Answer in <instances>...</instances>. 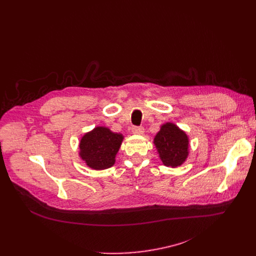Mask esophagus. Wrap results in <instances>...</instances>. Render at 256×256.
I'll return each instance as SVG.
<instances>
[{
    "mask_svg": "<svg viewBox=\"0 0 256 256\" xmlns=\"http://www.w3.org/2000/svg\"><path fill=\"white\" fill-rule=\"evenodd\" d=\"M132 132L136 134H142L144 132V128L142 126H132Z\"/></svg>",
    "mask_w": 256,
    "mask_h": 256,
    "instance_id": "34e87169",
    "label": "esophagus"
}]
</instances>
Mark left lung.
<instances>
[{
    "label": "left lung",
    "mask_w": 256,
    "mask_h": 256,
    "mask_svg": "<svg viewBox=\"0 0 256 256\" xmlns=\"http://www.w3.org/2000/svg\"><path fill=\"white\" fill-rule=\"evenodd\" d=\"M160 159L165 166L177 167L188 155V138L186 134L171 122L161 126L154 138Z\"/></svg>",
    "instance_id": "1"
}]
</instances>
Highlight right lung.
Instances as JSON below:
<instances>
[{
  "label": "right lung",
  "mask_w": 256,
  "mask_h": 256,
  "mask_svg": "<svg viewBox=\"0 0 256 256\" xmlns=\"http://www.w3.org/2000/svg\"><path fill=\"white\" fill-rule=\"evenodd\" d=\"M122 138V134L112 132L107 128H95L82 138L80 156L92 169H107L114 164Z\"/></svg>",
  "instance_id": "obj_1"
}]
</instances>
